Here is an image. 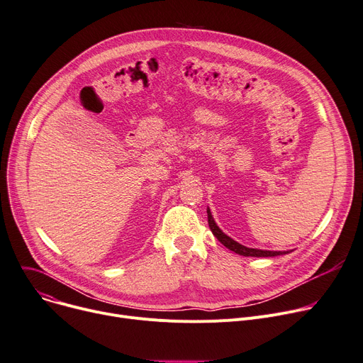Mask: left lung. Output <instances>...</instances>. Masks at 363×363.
Segmentation results:
<instances>
[{
	"mask_svg": "<svg viewBox=\"0 0 363 363\" xmlns=\"http://www.w3.org/2000/svg\"><path fill=\"white\" fill-rule=\"evenodd\" d=\"M206 212H208V224H209V228H211L212 234L218 238L219 242H222L228 250H231V252H234L240 256H245V257H274V256H282V255L289 253V252H270V250L245 247V245L237 242L235 240H233L231 237H228L225 233H222V230L216 225V222H215L209 208L206 209Z\"/></svg>",
	"mask_w": 363,
	"mask_h": 363,
	"instance_id": "left-lung-1",
	"label": "left lung"
}]
</instances>
